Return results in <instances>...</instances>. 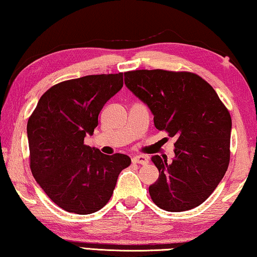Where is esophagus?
<instances>
[{
	"instance_id": "obj_1",
	"label": "esophagus",
	"mask_w": 257,
	"mask_h": 257,
	"mask_svg": "<svg viewBox=\"0 0 257 257\" xmlns=\"http://www.w3.org/2000/svg\"><path fill=\"white\" fill-rule=\"evenodd\" d=\"M133 163L136 164H141V165H147L149 163V158L147 156H144V155H138V156H134L132 158Z\"/></svg>"
}]
</instances>
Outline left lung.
Segmentation results:
<instances>
[{
  "mask_svg": "<svg viewBox=\"0 0 257 257\" xmlns=\"http://www.w3.org/2000/svg\"><path fill=\"white\" fill-rule=\"evenodd\" d=\"M125 85L148 106L159 131L175 138L174 158L153 156L159 178L151 199L167 212L195 208L212 195L230 161L231 117L198 75L162 69L125 73Z\"/></svg>",
  "mask_w": 257,
  "mask_h": 257,
  "instance_id": "1",
  "label": "left lung"
}]
</instances>
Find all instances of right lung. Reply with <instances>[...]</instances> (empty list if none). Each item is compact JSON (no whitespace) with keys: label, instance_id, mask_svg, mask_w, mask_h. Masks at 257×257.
<instances>
[{"label":"right lung","instance_id":"right-lung-1","mask_svg":"<svg viewBox=\"0 0 257 257\" xmlns=\"http://www.w3.org/2000/svg\"><path fill=\"white\" fill-rule=\"evenodd\" d=\"M123 87V73L89 75L57 84L41 96L27 123L31 170L54 204L86 215L106 205L131 164L84 145L104 103Z\"/></svg>","mask_w":257,"mask_h":257}]
</instances>
